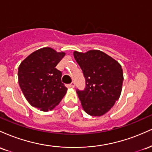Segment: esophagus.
I'll return each instance as SVG.
<instances>
[{
	"mask_svg": "<svg viewBox=\"0 0 152 152\" xmlns=\"http://www.w3.org/2000/svg\"><path fill=\"white\" fill-rule=\"evenodd\" d=\"M69 86H70L71 88H74V87H75V83H74V82H72V83H70V84H69Z\"/></svg>",
	"mask_w": 152,
	"mask_h": 152,
	"instance_id": "34e87169",
	"label": "esophagus"
}]
</instances>
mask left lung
<instances>
[{"label": "left lung", "mask_w": 152, "mask_h": 152, "mask_svg": "<svg viewBox=\"0 0 152 152\" xmlns=\"http://www.w3.org/2000/svg\"><path fill=\"white\" fill-rule=\"evenodd\" d=\"M74 56L86 78V89L77 91L83 109L91 116L107 113L119 99L124 75L121 64L99 50H75Z\"/></svg>", "instance_id": "1"}]
</instances>
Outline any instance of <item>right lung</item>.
<instances>
[{"label": "right lung", "instance_id": "right-lung-1", "mask_svg": "<svg viewBox=\"0 0 152 152\" xmlns=\"http://www.w3.org/2000/svg\"><path fill=\"white\" fill-rule=\"evenodd\" d=\"M66 55L50 47L33 52L18 67L19 86L31 106L42 111L56 107L67 92L61 82L62 73L56 68Z\"/></svg>", "mask_w": 152, "mask_h": 152}]
</instances>
